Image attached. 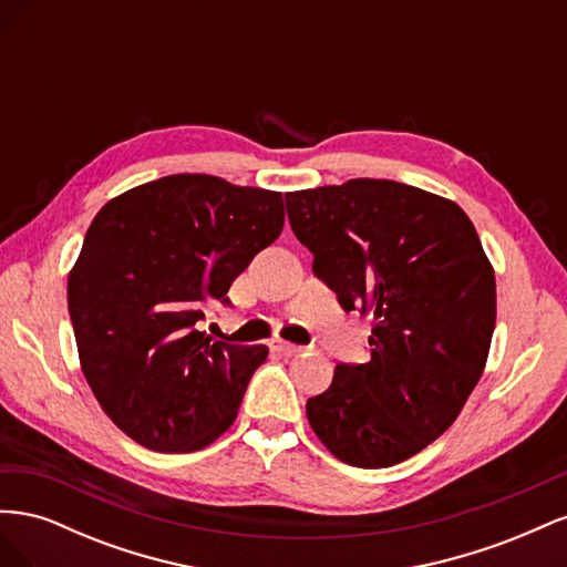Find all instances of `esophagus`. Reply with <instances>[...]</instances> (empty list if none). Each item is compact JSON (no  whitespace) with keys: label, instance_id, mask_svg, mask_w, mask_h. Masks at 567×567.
<instances>
[{"label":"esophagus","instance_id":"1","mask_svg":"<svg viewBox=\"0 0 567 567\" xmlns=\"http://www.w3.org/2000/svg\"><path fill=\"white\" fill-rule=\"evenodd\" d=\"M271 350H274V352H279V354H284V357H290V354H298V352H302V348H300V346H293V342H286V340H281V338L271 340Z\"/></svg>","mask_w":567,"mask_h":567}]
</instances>
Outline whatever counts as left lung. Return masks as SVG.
<instances>
[{"mask_svg": "<svg viewBox=\"0 0 567 567\" xmlns=\"http://www.w3.org/2000/svg\"><path fill=\"white\" fill-rule=\"evenodd\" d=\"M298 241L346 312L373 315L367 364H338L307 421L336 458L388 468L461 414L485 371L494 269L454 200L390 179L286 194Z\"/></svg>", "mask_w": 567, "mask_h": 567, "instance_id": "1", "label": "left lung"}]
</instances>
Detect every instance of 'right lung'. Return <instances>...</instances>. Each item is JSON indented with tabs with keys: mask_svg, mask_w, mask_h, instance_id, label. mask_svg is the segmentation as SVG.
I'll use <instances>...</instances> for the list:
<instances>
[{
	"mask_svg": "<svg viewBox=\"0 0 567 567\" xmlns=\"http://www.w3.org/2000/svg\"><path fill=\"white\" fill-rule=\"evenodd\" d=\"M284 229L279 192L169 175L99 210L68 274L80 367L106 416L153 452H196L234 423L265 346L198 331Z\"/></svg>",
	"mask_w": 567,
	"mask_h": 567,
	"instance_id": "1",
	"label": "right lung"
}]
</instances>
